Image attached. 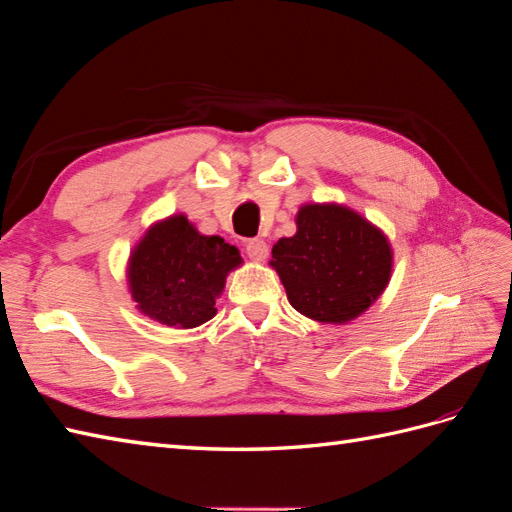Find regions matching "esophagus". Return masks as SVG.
Returning a JSON list of instances; mask_svg holds the SVG:
<instances>
[{"instance_id": "34e87169", "label": "esophagus", "mask_w": 512, "mask_h": 512, "mask_svg": "<svg viewBox=\"0 0 512 512\" xmlns=\"http://www.w3.org/2000/svg\"><path fill=\"white\" fill-rule=\"evenodd\" d=\"M245 252L254 260H265L269 256V245L263 239H249L245 243Z\"/></svg>"}]
</instances>
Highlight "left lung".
<instances>
[{
    "label": "left lung",
    "instance_id": "obj_1",
    "mask_svg": "<svg viewBox=\"0 0 512 512\" xmlns=\"http://www.w3.org/2000/svg\"><path fill=\"white\" fill-rule=\"evenodd\" d=\"M271 254L291 306L323 323L365 313L391 278L386 236L343 206H304L295 236L280 239Z\"/></svg>",
    "mask_w": 512,
    "mask_h": 512
}]
</instances>
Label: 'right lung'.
<instances>
[{
	"mask_svg": "<svg viewBox=\"0 0 512 512\" xmlns=\"http://www.w3.org/2000/svg\"><path fill=\"white\" fill-rule=\"evenodd\" d=\"M241 254L219 236L199 234L184 215L158 223L130 258L134 302L165 326L195 328L213 319L215 297Z\"/></svg>",
	"mask_w": 512,
	"mask_h": 512,
	"instance_id": "1",
	"label": "right lung"
}]
</instances>
